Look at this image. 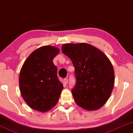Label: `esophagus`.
I'll return each instance as SVG.
<instances>
[{"mask_svg": "<svg viewBox=\"0 0 133 133\" xmlns=\"http://www.w3.org/2000/svg\"><path fill=\"white\" fill-rule=\"evenodd\" d=\"M68 79H66V78L63 79V84H64V85H65V86H66L67 83H68Z\"/></svg>", "mask_w": 133, "mask_h": 133, "instance_id": "esophagus-1", "label": "esophagus"}]
</instances>
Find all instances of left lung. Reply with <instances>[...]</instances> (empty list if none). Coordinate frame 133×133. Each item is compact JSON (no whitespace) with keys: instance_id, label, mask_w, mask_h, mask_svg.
<instances>
[{"instance_id":"left-lung-1","label":"left lung","mask_w":133,"mask_h":133,"mask_svg":"<svg viewBox=\"0 0 133 133\" xmlns=\"http://www.w3.org/2000/svg\"><path fill=\"white\" fill-rule=\"evenodd\" d=\"M62 51L75 68L76 84L71 92L77 105L86 110L101 108L110 97L114 84V72L107 56L86 43H66Z\"/></svg>"}]
</instances>
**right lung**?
Instances as JSON below:
<instances>
[{
    "instance_id": "1",
    "label": "right lung",
    "mask_w": 133,
    "mask_h": 133,
    "mask_svg": "<svg viewBox=\"0 0 133 133\" xmlns=\"http://www.w3.org/2000/svg\"><path fill=\"white\" fill-rule=\"evenodd\" d=\"M59 52L56 47H40L28 56L22 66L20 91L23 99L33 110L46 112L59 101L63 87L58 79L57 66L52 62Z\"/></svg>"
}]
</instances>
